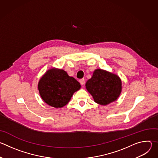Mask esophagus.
I'll list each match as a JSON object with an SVG mask.
<instances>
[{"label":"esophagus","mask_w":158,"mask_h":158,"mask_svg":"<svg viewBox=\"0 0 158 158\" xmlns=\"http://www.w3.org/2000/svg\"><path fill=\"white\" fill-rule=\"evenodd\" d=\"M79 82L82 84V85H84L85 84V80L84 79H81L79 80Z\"/></svg>","instance_id":"34e87169"}]
</instances>
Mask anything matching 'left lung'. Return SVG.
I'll use <instances>...</instances> for the list:
<instances>
[{
    "label": "left lung",
    "mask_w": 158,
    "mask_h": 158,
    "mask_svg": "<svg viewBox=\"0 0 158 158\" xmlns=\"http://www.w3.org/2000/svg\"><path fill=\"white\" fill-rule=\"evenodd\" d=\"M85 88L95 102L106 106L116 101L119 97L122 91V81L115 74L97 69L91 78L86 82Z\"/></svg>",
    "instance_id": "8db88e82"
}]
</instances>
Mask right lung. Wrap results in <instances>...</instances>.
I'll return each mask as SVG.
<instances>
[{"instance_id": "right-lung-1", "label": "right lung", "mask_w": 158, "mask_h": 158, "mask_svg": "<svg viewBox=\"0 0 158 158\" xmlns=\"http://www.w3.org/2000/svg\"><path fill=\"white\" fill-rule=\"evenodd\" d=\"M80 83L62 69L48 70L38 82L42 99L50 106L61 108L70 101L74 93L81 89Z\"/></svg>"}]
</instances>
